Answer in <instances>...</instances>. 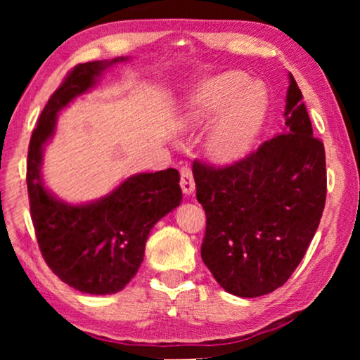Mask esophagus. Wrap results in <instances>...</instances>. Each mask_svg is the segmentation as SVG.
<instances>
[{
	"label": "esophagus",
	"mask_w": 360,
	"mask_h": 360,
	"mask_svg": "<svg viewBox=\"0 0 360 360\" xmlns=\"http://www.w3.org/2000/svg\"><path fill=\"white\" fill-rule=\"evenodd\" d=\"M180 186L184 190L185 195H193L195 193V180L193 174H191L190 167H181L180 170Z\"/></svg>",
	"instance_id": "34e87169"
}]
</instances>
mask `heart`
Here are the masks:
<instances>
[{"label":"heart","instance_id":"b5f03b06","mask_svg":"<svg viewBox=\"0 0 360 360\" xmlns=\"http://www.w3.org/2000/svg\"><path fill=\"white\" fill-rule=\"evenodd\" d=\"M243 72H224L206 80L190 101L185 122L213 124L206 132L205 152L216 164H233L252 149L265 120L267 101Z\"/></svg>","mask_w":360,"mask_h":360}]
</instances>
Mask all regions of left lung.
<instances>
[{"label":"left lung","mask_w":360,"mask_h":360,"mask_svg":"<svg viewBox=\"0 0 360 360\" xmlns=\"http://www.w3.org/2000/svg\"><path fill=\"white\" fill-rule=\"evenodd\" d=\"M280 134L233 165L193 164L206 213L201 259L240 298L272 293L302 262L326 201V157L303 95L288 73Z\"/></svg>","instance_id":"8db88e82"}]
</instances>
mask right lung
I'll return each instance as SVG.
<instances>
[{
    "label": "right lung",
    "instance_id": "obj_1",
    "mask_svg": "<svg viewBox=\"0 0 360 360\" xmlns=\"http://www.w3.org/2000/svg\"><path fill=\"white\" fill-rule=\"evenodd\" d=\"M124 60L73 68L47 101L29 142L27 193L39 249L62 282L90 295H111L129 283L144 260L150 229L181 201L175 169L131 175L111 193L80 205L58 200L44 185V146L53 136L58 112L90 91L106 68Z\"/></svg>",
    "mask_w": 360,
    "mask_h": 360
}]
</instances>
